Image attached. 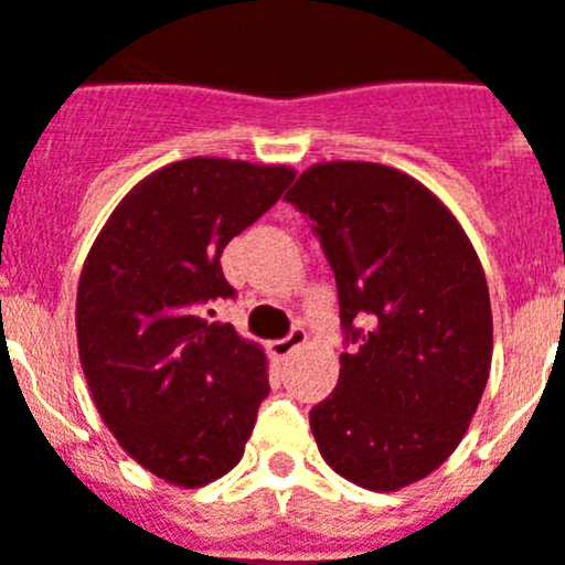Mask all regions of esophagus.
Here are the masks:
<instances>
[{"instance_id":"34e87169","label":"esophagus","mask_w":565,"mask_h":565,"mask_svg":"<svg viewBox=\"0 0 565 565\" xmlns=\"http://www.w3.org/2000/svg\"><path fill=\"white\" fill-rule=\"evenodd\" d=\"M307 340H309L307 329H300V326H295V329L289 331V334L284 337V340H273L270 342V354L276 356V360H287V356H292L295 351H298V348L307 345Z\"/></svg>"}]
</instances>
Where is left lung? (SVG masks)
Returning <instances> with one entry per match:
<instances>
[{
  "label": "left lung",
  "mask_w": 565,
  "mask_h": 565,
  "mask_svg": "<svg viewBox=\"0 0 565 565\" xmlns=\"http://www.w3.org/2000/svg\"><path fill=\"white\" fill-rule=\"evenodd\" d=\"M287 200L320 236L354 345L309 413L320 455L360 488H407L449 460L488 384L493 318L477 250L424 183L384 163H315Z\"/></svg>",
  "instance_id": "8db88e82"
}]
</instances>
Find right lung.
<instances>
[{
    "mask_svg": "<svg viewBox=\"0 0 565 565\" xmlns=\"http://www.w3.org/2000/svg\"><path fill=\"white\" fill-rule=\"evenodd\" d=\"M292 178L281 163H167L125 194L88 250L77 284L88 390L119 446L170 484L228 473L270 393L262 345L211 320V303L234 298L225 245Z\"/></svg>",
    "mask_w": 565,
    "mask_h": 565,
    "instance_id": "obj_1",
    "label": "right lung"
}]
</instances>
